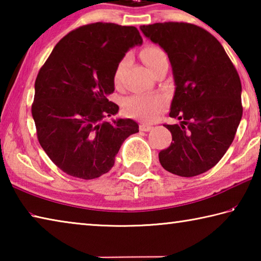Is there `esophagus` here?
Returning a JSON list of instances; mask_svg holds the SVG:
<instances>
[{
  "instance_id": "34e87169",
  "label": "esophagus",
  "mask_w": 261,
  "mask_h": 261,
  "mask_svg": "<svg viewBox=\"0 0 261 261\" xmlns=\"http://www.w3.org/2000/svg\"><path fill=\"white\" fill-rule=\"evenodd\" d=\"M139 129H140V131H145V132H146V131L152 130V129H153V126H151V125H147V124H144V123H143V124H140V125H139Z\"/></svg>"
}]
</instances>
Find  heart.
I'll return each instance as SVG.
<instances>
[{"label": "heart", "mask_w": 261, "mask_h": 261, "mask_svg": "<svg viewBox=\"0 0 261 261\" xmlns=\"http://www.w3.org/2000/svg\"><path fill=\"white\" fill-rule=\"evenodd\" d=\"M140 56L145 64L154 71L159 65L168 62L166 53L161 48L156 46H147L141 49ZM129 61V57L124 56L118 61L114 70V84L120 85L121 79L124 72L125 67ZM125 113L131 117L138 118L143 122H152L158 117V115L166 107V100L161 95H146V94H135L125 99L123 103Z\"/></svg>", "instance_id": "b5f03b06"}]
</instances>
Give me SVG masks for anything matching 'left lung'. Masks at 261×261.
Segmentation results:
<instances>
[{"label":"left lung","instance_id":"8db88e82","mask_svg":"<svg viewBox=\"0 0 261 261\" xmlns=\"http://www.w3.org/2000/svg\"><path fill=\"white\" fill-rule=\"evenodd\" d=\"M140 30L169 57L176 86L169 116L182 120L165 124L173 141L159 160L171 174L200 175L235 138L243 115L240 76L218 39L199 26L168 21Z\"/></svg>","mask_w":261,"mask_h":261}]
</instances>
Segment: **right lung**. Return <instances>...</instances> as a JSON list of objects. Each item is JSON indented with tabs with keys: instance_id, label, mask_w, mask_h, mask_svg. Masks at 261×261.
I'll return each mask as SVG.
<instances>
[{
	"instance_id": "obj_1",
	"label": "right lung",
	"mask_w": 261,
	"mask_h": 261,
	"mask_svg": "<svg viewBox=\"0 0 261 261\" xmlns=\"http://www.w3.org/2000/svg\"><path fill=\"white\" fill-rule=\"evenodd\" d=\"M141 43L135 26L84 25L61 39L41 67L32 116L43 151L65 174L93 179L108 173L123 141L139 131L130 118H103L118 112L108 100L115 67Z\"/></svg>"
}]
</instances>
